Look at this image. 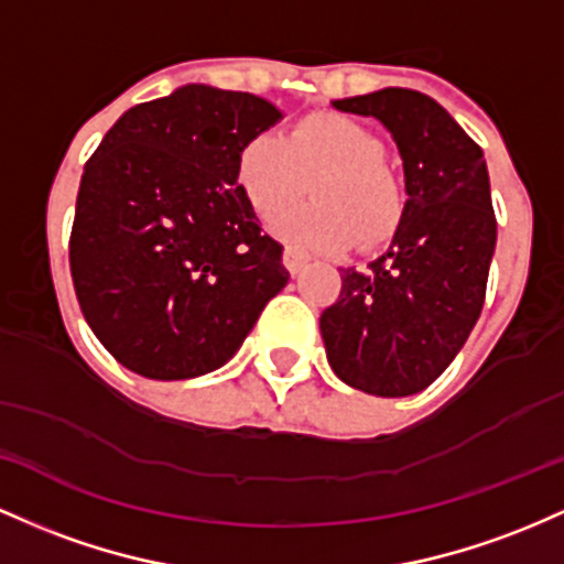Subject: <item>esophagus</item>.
<instances>
[{
    "mask_svg": "<svg viewBox=\"0 0 564 564\" xmlns=\"http://www.w3.org/2000/svg\"><path fill=\"white\" fill-rule=\"evenodd\" d=\"M282 263H284V269L290 271V274L299 276L301 271L306 269L308 256H306V252H301L299 248H293V245H288V248H284V252H282Z\"/></svg>",
    "mask_w": 564,
    "mask_h": 564,
    "instance_id": "obj_1",
    "label": "esophagus"
}]
</instances>
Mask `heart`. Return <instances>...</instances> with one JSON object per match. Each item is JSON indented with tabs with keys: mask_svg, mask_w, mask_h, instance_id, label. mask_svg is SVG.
Here are the masks:
<instances>
[{
	"mask_svg": "<svg viewBox=\"0 0 564 564\" xmlns=\"http://www.w3.org/2000/svg\"><path fill=\"white\" fill-rule=\"evenodd\" d=\"M237 181L265 220L308 188L314 202L276 220V231L306 250L381 248L400 231L408 207L400 175L383 160L381 138L333 111L301 117L280 138L258 135L245 143Z\"/></svg>",
	"mask_w": 564,
	"mask_h": 564,
	"instance_id": "b5f03b06",
	"label": "heart"
}]
</instances>
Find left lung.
<instances>
[{"instance_id": "8db88e82", "label": "left lung", "mask_w": 564, "mask_h": 564, "mask_svg": "<svg viewBox=\"0 0 564 564\" xmlns=\"http://www.w3.org/2000/svg\"><path fill=\"white\" fill-rule=\"evenodd\" d=\"M381 119L404 164L408 207L389 250L365 271L340 269L319 316L327 362L351 389L408 397L445 372L485 303L496 213L482 149L429 95L386 90L333 100Z\"/></svg>"}]
</instances>
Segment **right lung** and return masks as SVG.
<instances>
[{
  "mask_svg": "<svg viewBox=\"0 0 564 564\" xmlns=\"http://www.w3.org/2000/svg\"><path fill=\"white\" fill-rule=\"evenodd\" d=\"M276 119L258 95L186 85L124 111L87 160L68 265L87 325L128 370H218L288 284L237 183L239 151Z\"/></svg>",
  "mask_w": 564,
  "mask_h": 564,
  "instance_id": "1",
  "label": "right lung"
}]
</instances>
